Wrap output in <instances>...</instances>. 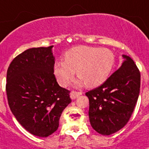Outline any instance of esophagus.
Segmentation results:
<instances>
[{"label": "esophagus", "instance_id": "obj_1", "mask_svg": "<svg viewBox=\"0 0 149 149\" xmlns=\"http://www.w3.org/2000/svg\"><path fill=\"white\" fill-rule=\"evenodd\" d=\"M81 92H76V91H72L71 94H70V97L72 98V100L76 99L77 97H78L80 95H81Z\"/></svg>", "mask_w": 149, "mask_h": 149}]
</instances>
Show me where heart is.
Wrapping results in <instances>:
<instances>
[{
    "label": "heart",
    "mask_w": 149,
    "mask_h": 149,
    "mask_svg": "<svg viewBox=\"0 0 149 149\" xmlns=\"http://www.w3.org/2000/svg\"><path fill=\"white\" fill-rule=\"evenodd\" d=\"M65 61H55L53 72L60 85L66 87L77 74V87L85 84L88 88H97L111 74L115 65L113 53L107 49L79 45L67 51Z\"/></svg>",
    "instance_id": "obj_1"
}]
</instances>
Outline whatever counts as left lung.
Wrapping results in <instances>:
<instances>
[{
    "mask_svg": "<svg viewBox=\"0 0 149 149\" xmlns=\"http://www.w3.org/2000/svg\"><path fill=\"white\" fill-rule=\"evenodd\" d=\"M123 61L102 85L86 93L89 99L91 125L98 133H115L130 120L138 100L140 72L133 60L123 55Z\"/></svg>",
    "mask_w": 149,
    "mask_h": 149,
    "instance_id": "8db88e82",
    "label": "left lung"
}]
</instances>
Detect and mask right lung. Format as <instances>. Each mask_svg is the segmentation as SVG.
<instances>
[{"mask_svg": "<svg viewBox=\"0 0 149 149\" xmlns=\"http://www.w3.org/2000/svg\"><path fill=\"white\" fill-rule=\"evenodd\" d=\"M52 47L26 50L12 61L7 72L10 109L26 131L39 137L58 130L61 113L72 102L69 91L60 87L54 75Z\"/></svg>", "mask_w": 149, "mask_h": 149, "instance_id": "add662e5", "label": "right lung"}]
</instances>
